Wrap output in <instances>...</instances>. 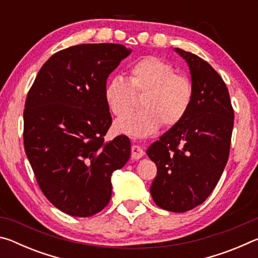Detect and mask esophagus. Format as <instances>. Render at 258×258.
I'll return each instance as SVG.
<instances>
[{
    "label": "esophagus",
    "instance_id": "obj_1",
    "mask_svg": "<svg viewBox=\"0 0 258 258\" xmlns=\"http://www.w3.org/2000/svg\"><path fill=\"white\" fill-rule=\"evenodd\" d=\"M143 156H145V152H143L141 148H140L139 146L132 147V151H131V157H132V159L138 160L140 158H142Z\"/></svg>",
    "mask_w": 258,
    "mask_h": 258
}]
</instances>
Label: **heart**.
Wrapping results in <instances>:
<instances>
[{"label":"heart","mask_w":258,"mask_h":258,"mask_svg":"<svg viewBox=\"0 0 258 258\" xmlns=\"http://www.w3.org/2000/svg\"><path fill=\"white\" fill-rule=\"evenodd\" d=\"M145 93L141 111L126 114L133 106L135 93ZM107 107L115 116L117 132L133 138L155 133L161 124L177 125L186 116L194 100V86L189 77L176 73L171 62L157 55L143 56L128 69V80L115 76L103 90Z\"/></svg>","instance_id":"b5f03b06"}]
</instances>
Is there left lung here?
Instances as JSON below:
<instances>
[{
    "instance_id": "left-lung-1",
    "label": "left lung",
    "mask_w": 258,
    "mask_h": 258,
    "mask_svg": "<svg viewBox=\"0 0 258 258\" xmlns=\"http://www.w3.org/2000/svg\"><path fill=\"white\" fill-rule=\"evenodd\" d=\"M189 64L194 100L186 116L148 148L157 166L150 194L165 211L184 213L215 189L229 159L234 111L228 87L207 61L175 49Z\"/></svg>"
}]
</instances>
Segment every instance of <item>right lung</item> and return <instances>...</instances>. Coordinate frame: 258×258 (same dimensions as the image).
I'll return each instance as SVG.
<instances>
[{
    "mask_svg": "<svg viewBox=\"0 0 258 258\" xmlns=\"http://www.w3.org/2000/svg\"><path fill=\"white\" fill-rule=\"evenodd\" d=\"M121 44H80L43 64L26 98L24 147L47 200L72 216L101 212L111 174L127 163L131 142H104L112 123L103 98L107 78L130 55Z\"/></svg>",
    "mask_w": 258,
    "mask_h": 258,
    "instance_id": "1",
    "label": "right lung"
}]
</instances>
